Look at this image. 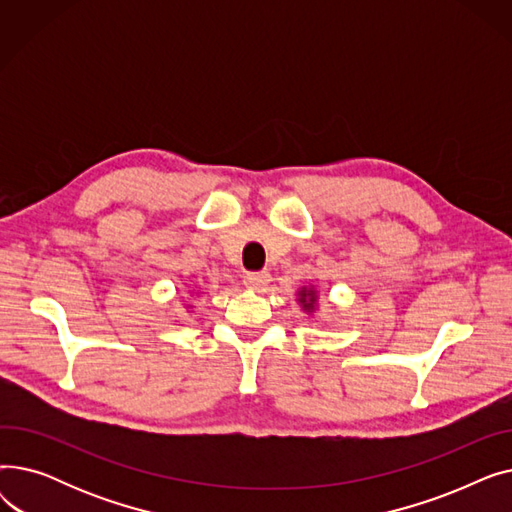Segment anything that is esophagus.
<instances>
[{
    "label": "esophagus",
    "mask_w": 512,
    "mask_h": 512,
    "mask_svg": "<svg viewBox=\"0 0 512 512\" xmlns=\"http://www.w3.org/2000/svg\"><path fill=\"white\" fill-rule=\"evenodd\" d=\"M272 276L270 272H249L245 276V286L251 290H263L267 284H270Z\"/></svg>",
    "instance_id": "34e87169"
}]
</instances>
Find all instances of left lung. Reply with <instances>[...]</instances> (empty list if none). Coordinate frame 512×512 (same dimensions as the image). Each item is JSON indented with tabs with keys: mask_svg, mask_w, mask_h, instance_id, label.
<instances>
[{
	"mask_svg": "<svg viewBox=\"0 0 512 512\" xmlns=\"http://www.w3.org/2000/svg\"><path fill=\"white\" fill-rule=\"evenodd\" d=\"M315 290H307V288H303L301 290V303H303V309H307V311H311L313 307H315Z\"/></svg>",
	"mask_w": 512,
	"mask_h": 512,
	"instance_id": "8db88e82",
	"label": "left lung"
}]
</instances>
